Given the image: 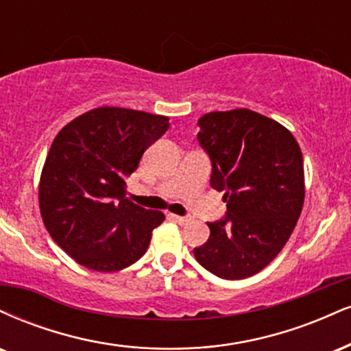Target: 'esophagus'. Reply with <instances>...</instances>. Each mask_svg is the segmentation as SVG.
I'll return each mask as SVG.
<instances>
[{"label": "esophagus", "instance_id": "34e87169", "mask_svg": "<svg viewBox=\"0 0 351 351\" xmlns=\"http://www.w3.org/2000/svg\"><path fill=\"white\" fill-rule=\"evenodd\" d=\"M170 219H171V221L178 222L180 226H184V223H188L189 221H191V219L186 217V216H176V214H170Z\"/></svg>", "mask_w": 351, "mask_h": 351}]
</instances>
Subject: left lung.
Wrapping results in <instances>:
<instances>
[{
    "label": "left lung",
    "instance_id": "left-lung-1",
    "mask_svg": "<svg viewBox=\"0 0 351 351\" xmlns=\"http://www.w3.org/2000/svg\"><path fill=\"white\" fill-rule=\"evenodd\" d=\"M197 141L213 163L210 186L223 191L226 217L208 222L193 253L222 280L253 276L282 250L304 204L302 152L280 122L250 109L208 112Z\"/></svg>",
    "mask_w": 351,
    "mask_h": 351
}]
</instances>
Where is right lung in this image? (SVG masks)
<instances>
[{
  "mask_svg": "<svg viewBox=\"0 0 351 351\" xmlns=\"http://www.w3.org/2000/svg\"><path fill=\"white\" fill-rule=\"evenodd\" d=\"M168 128L167 116L104 106L78 116L53 138L40 175V216L77 263L111 273L147 252L165 216L134 204L125 180Z\"/></svg>",
  "mask_w": 351,
  "mask_h": 351,
  "instance_id": "right-lung-1",
  "label": "right lung"
}]
</instances>
